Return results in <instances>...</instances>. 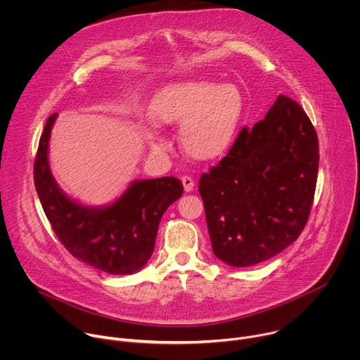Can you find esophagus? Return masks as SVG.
I'll list each match as a JSON object with an SVG mask.
<instances>
[{
	"label": "esophagus",
	"instance_id": "obj_1",
	"mask_svg": "<svg viewBox=\"0 0 360 360\" xmlns=\"http://www.w3.org/2000/svg\"><path fill=\"white\" fill-rule=\"evenodd\" d=\"M182 185H184V189H185V192H191V191H193L195 182H193V179H192L191 176L185 175V176H182Z\"/></svg>",
	"mask_w": 360,
	"mask_h": 360
}]
</instances>
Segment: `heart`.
<instances>
[{
	"mask_svg": "<svg viewBox=\"0 0 360 360\" xmlns=\"http://www.w3.org/2000/svg\"><path fill=\"white\" fill-rule=\"evenodd\" d=\"M245 112L243 95L238 86L203 79H188L162 88L149 107L157 125H180L179 139L189 157L212 161L231 148ZM153 148H164L165 141L148 136Z\"/></svg>",
	"mask_w": 360,
	"mask_h": 360,
	"instance_id": "obj_1",
	"label": "heart"
}]
</instances>
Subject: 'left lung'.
Returning <instances> with one entry per match:
<instances>
[{"label": "left lung", "instance_id": "obj_1", "mask_svg": "<svg viewBox=\"0 0 360 360\" xmlns=\"http://www.w3.org/2000/svg\"><path fill=\"white\" fill-rule=\"evenodd\" d=\"M318 168L319 142L309 117L279 95L266 117L243 127L226 157L200 175L217 258L252 266L293 243L309 219Z\"/></svg>", "mask_w": 360, "mask_h": 360}]
</instances>
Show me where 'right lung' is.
<instances>
[{
    "instance_id": "add662e5",
    "label": "right lung",
    "mask_w": 360,
    "mask_h": 360,
    "mask_svg": "<svg viewBox=\"0 0 360 360\" xmlns=\"http://www.w3.org/2000/svg\"><path fill=\"white\" fill-rule=\"evenodd\" d=\"M58 114L44 127L34 162V184L42 210L65 249L84 264L110 275L138 272L149 261L158 226L169 205L184 193L175 176L135 181L108 207L71 200L48 164V141Z\"/></svg>"
}]
</instances>
